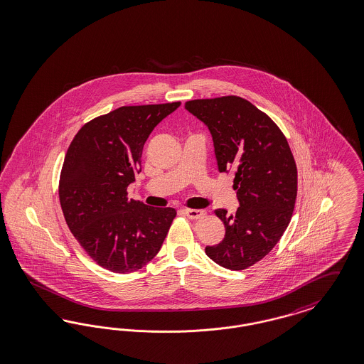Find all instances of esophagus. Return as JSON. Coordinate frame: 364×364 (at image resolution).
I'll return each mask as SVG.
<instances>
[{"label": "esophagus", "mask_w": 364, "mask_h": 364, "mask_svg": "<svg viewBox=\"0 0 364 364\" xmlns=\"http://www.w3.org/2000/svg\"><path fill=\"white\" fill-rule=\"evenodd\" d=\"M183 213L191 220H197V219H201L205 216L206 210L204 209H185Z\"/></svg>", "instance_id": "34e87169"}]
</instances>
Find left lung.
I'll use <instances>...</instances> for the list:
<instances>
[{"label": "left lung", "mask_w": 364, "mask_h": 364, "mask_svg": "<svg viewBox=\"0 0 364 364\" xmlns=\"http://www.w3.org/2000/svg\"><path fill=\"white\" fill-rule=\"evenodd\" d=\"M185 109L205 124L220 173H235V215L216 209L225 235L205 253L223 268L243 270L262 259L283 237L298 193V170L283 132L240 96L196 99Z\"/></svg>", "instance_id": "left-lung-1"}]
</instances>
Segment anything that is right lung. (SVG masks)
<instances>
[{
    "label": "right lung",
    "mask_w": 364,
    "mask_h": 364,
    "mask_svg": "<svg viewBox=\"0 0 364 364\" xmlns=\"http://www.w3.org/2000/svg\"><path fill=\"white\" fill-rule=\"evenodd\" d=\"M181 102L124 106L96 117L70 142L60 175L63 218L97 265L114 273L141 269L159 253L176 216L127 198L141 171L144 144Z\"/></svg>",
    "instance_id": "add662e5"
}]
</instances>
